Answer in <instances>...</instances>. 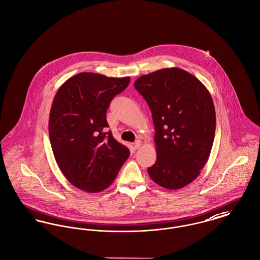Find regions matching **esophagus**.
Masks as SVG:
<instances>
[{
  "instance_id": "1",
  "label": "esophagus",
  "mask_w": 260,
  "mask_h": 260,
  "mask_svg": "<svg viewBox=\"0 0 260 260\" xmlns=\"http://www.w3.org/2000/svg\"><path fill=\"white\" fill-rule=\"evenodd\" d=\"M141 146H142V141H140V140H137V141L134 143V148H135V149H139Z\"/></svg>"
}]
</instances>
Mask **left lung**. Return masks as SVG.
I'll return each instance as SVG.
<instances>
[{"label":"left lung","instance_id":"8db88e82","mask_svg":"<svg viewBox=\"0 0 260 260\" xmlns=\"http://www.w3.org/2000/svg\"><path fill=\"white\" fill-rule=\"evenodd\" d=\"M155 125L156 164L148 169L159 186L176 190L192 182L206 165L216 129V112L206 87L176 67L138 78Z\"/></svg>","mask_w":260,"mask_h":260}]
</instances>
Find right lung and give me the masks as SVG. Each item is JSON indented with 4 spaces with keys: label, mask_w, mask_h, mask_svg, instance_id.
Listing matches in <instances>:
<instances>
[{
    "label": "right lung",
    "mask_w": 260,
    "mask_h": 260,
    "mask_svg": "<svg viewBox=\"0 0 260 260\" xmlns=\"http://www.w3.org/2000/svg\"><path fill=\"white\" fill-rule=\"evenodd\" d=\"M130 80L80 73L55 94L49 115L53 154L70 183L81 190L106 189L130 155L127 147L106 132V110Z\"/></svg>",
    "instance_id": "1"
}]
</instances>
